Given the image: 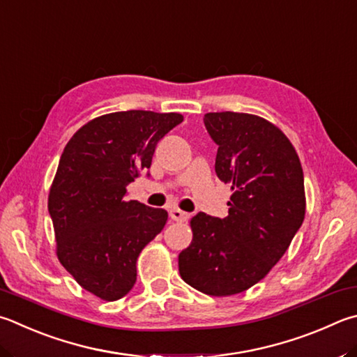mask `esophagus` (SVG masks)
Listing matches in <instances>:
<instances>
[{
    "instance_id": "34e87169",
    "label": "esophagus",
    "mask_w": 357,
    "mask_h": 357,
    "mask_svg": "<svg viewBox=\"0 0 357 357\" xmlns=\"http://www.w3.org/2000/svg\"><path fill=\"white\" fill-rule=\"evenodd\" d=\"M170 217H172V220H174V222H185V220L189 218V213L181 211V209H172Z\"/></svg>"
}]
</instances>
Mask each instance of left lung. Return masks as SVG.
<instances>
[{"label": "left lung", "instance_id": "obj_1", "mask_svg": "<svg viewBox=\"0 0 357 357\" xmlns=\"http://www.w3.org/2000/svg\"><path fill=\"white\" fill-rule=\"evenodd\" d=\"M204 125L218 145L215 173L232 195L226 218L190 220L179 275L206 295L229 296L264 280L287 251L306 213L304 176L287 135L262 116L209 112Z\"/></svg>", "mask_w": 357, "mask_h": 357}]
</instances>
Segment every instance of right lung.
<instances>
[{
    "label": "right lung",
    "instance_id": "add662e5",
    "mask_svg": "<svg viewBox=\"0 0 357 357\" xmlns=\"http://www.w3.org/2000/svg\"><path fill=\"white\" fill-rule=\"evenodd\" d=\"M183 120L176 112L106 114L77 129L62 153L48 195L56 255L101 300L132 289L140 251L164 229L167 211L126 201V185L151 167L158 142Z\"/></svg>",
    "mask_w": 357,
    "mask_h": 357
}]
</instances>
